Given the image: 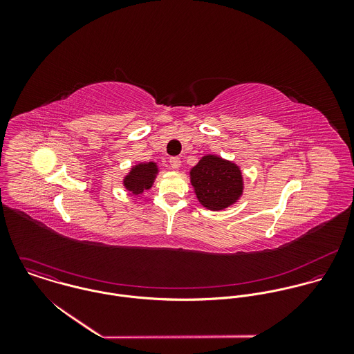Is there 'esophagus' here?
I'll list each match as a JSON object with an SVG mask.
<instances>
[{
    "label": "esophagus",
    "mask_w": 354,
    "mask_h": 354,
    "mask_svg": "<svg viewBox=\"0 0 354 354\" xmlns=\"http://www.w3.org/2000/svg\"><path fill=\"white\" fill-rule=\"evenodd\" d=\"M170 166H171V169L178 170V169H180V166H181V159H180V158H177V156L171 158V159H170Z\"/></svg>",
    "instance_id": "esophagus-1"
}]
</instances>
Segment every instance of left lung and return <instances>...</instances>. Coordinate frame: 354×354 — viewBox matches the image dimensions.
Wrapping results in <instances>:
<instances>
[{
  "label": "left lung",
  "instance_id": "8db88e82",
  "mask_svg": "<svg viewBox=\"0 0 354 354\" xmlns=\"http://www.w3.org/2000/svg\"><path fill=\"white\" fill-rule=\"evenodd\" d=\"M189 180L198 202L209 211L236 204L244 194V174L233 160L205 153L189 170Z\"/></svg>",
  "mask_w": 354,
  "mask_h": 354
}]
</instances>
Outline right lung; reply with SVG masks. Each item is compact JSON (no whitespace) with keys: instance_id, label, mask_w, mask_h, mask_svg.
I'll use <instances>...</instances> for the list:
<instances>
[{"instance_id":"right-lung-1","label":"right lung","mask_w":354,"mask_h":354,"mask_svg":"<svg viewBox=\"0 0 354 354\" xmlns=\"http://www.w3.org/2000/svg\"><path fill=\"white\" fill-rule=\"evenodd\" d=\"M159 167L156 162H139L131 166L129 171L122 177V187L132 195H142L145 191L151 189Z\"/></svg>"}]
</instances>
